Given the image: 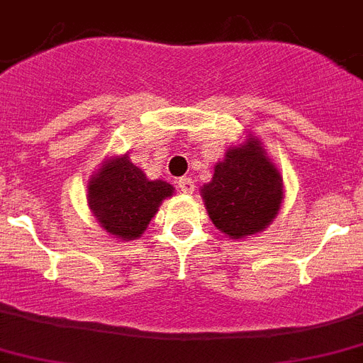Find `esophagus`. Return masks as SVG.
I'll return each instance as SVG.
<instances>
[{"mask_svg":"<svg viewBox=\"0 0 363 363\" xmlns=\"http://www.w3.org/2000/svg\"><path fill=\"white\" fill-rule=\"evenodd\" d=\"M178 187L182 193L191 194L194 191V182L191 178H179L178 179Z\"/></svg>","mask_w":363,"mask_h":363,"instance_id":"esophagus-1","label":"esophagus"}]
</instances>
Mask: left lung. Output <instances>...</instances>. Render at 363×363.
Listing matches in <instances>:
<instances>
[{"label":"left lung","mask_w":363,"mask_h":363,"mask_svg":"<svg viewBox=\"0 0 363 363\" xmlns=\"http://www.w3.org/2000/svg\"><path fill=\"white\" fill-rule=\"evenodd\" d=\"M213 170L200 194L215 228L235 241L269 228L282 208L284 178L262 140L248 133Z\"/></svg>","instance_id":"1"}]
</instances>
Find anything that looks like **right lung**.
Here are the masks:
<instances>
[{
	"instance_id": "add662e5",
	"label": "right lung",
	"mask_w": 363,
	"mask_h": 363,
	"mask_svg": "<svg viewBox=\"0 0 363 363\" xmlns=\"http://www.w3.org/2000/svg\"><path fill=\"white\" fill-rule=\"evenodd\" d=\"M172 194V185L146 178L128 154L109 155L86 184V202L96 223L116 241L139 239Z\"/></svg>"
}]
</instances>
